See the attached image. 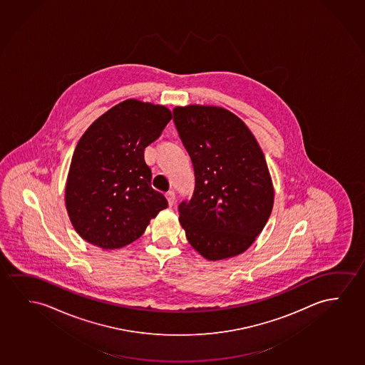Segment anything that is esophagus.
Segmentation results:
<instances>
[{
  "mask_svg": "<svg viewBox=\"0 0 365 365\" xmlns=\"http://www.w3.org/2000/svg\"><path fill=\"white\" fill-rule=\"evenodd\" d=\"M165 198H167V201H168L169 206L172 207L175 205V192H172V190H169L165 193Z\"/></svg>",
  "mask_w": 365,
  "mask_h": 365,
  "instance_id": "1",
  "label": "esophagus"
}]
</instances>
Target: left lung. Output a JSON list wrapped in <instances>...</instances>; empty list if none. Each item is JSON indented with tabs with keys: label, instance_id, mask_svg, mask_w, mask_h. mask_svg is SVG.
I'll return each mask as SVG.
<instances>
[{
	"label": "left lung",
	"instance_id": "left-lung-1",
	"mask_svg": "<svg viewBox=\"0 0 365 365\" xmlns=\"http://www.w3.org/2000/svg\"><path fill=\"white\" fill-rule=\"evenodd\" d=\"M173 120L196 177L193 196L178 206L185 237L211 261L242 254L274 206L259 143L238 116L220 106H177Z\"/></svg>",
	"mask_w": 365,
	"mask_h": 365
}]
</instances>
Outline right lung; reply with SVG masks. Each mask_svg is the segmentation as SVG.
<instances>
[{
  "label": "right lung",
  "mask_w": 365,
  "mask_h": 365,
  "mask_svg": "<svg viewBox=\"0 0 365 365\" xmlns=\"http://www.w3.org/2000/svg\"><path fill=\"white\" fill-rule=\"evenodd\" d=\"M172 119L163 106L128 99L93 123L75 148L65 203L75 231L101 249H120L142 236L168 207L150 185L144 149Z\"/></svg>",
  "instance_id": "right-lung-1"
}]
</instances>
